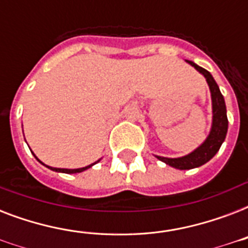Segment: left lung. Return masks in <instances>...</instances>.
<instances>
[{"label":"left lung","instance_id":"8db88e82","mask_svg":"<svg viewBox=\"0 0 248 248\" xmlns=\"http://www.w3.org/2000/svg\"><path fill=\"white\" fill-rule=\"evenodd\" d=\"M186 62L192 67L196 68L200 73H202L208 83L212 99V126L207 139L204 140L203 143L201 144L200 147L197 148L196 151H193L192 153H189L184 157H179V158H166V157L155 155L159 161L165 162L166 165L179 170L196 169V167H200V166L208 162L219 152L228 132L227 107H225L224 96L220 93L219 86L215 82V79H214L210 72L206 71L204 68L200 67V65H197L196 63H193L190 60H186Z\"/></svg>","mask_w":248,"mask_h":248}]
</instances>
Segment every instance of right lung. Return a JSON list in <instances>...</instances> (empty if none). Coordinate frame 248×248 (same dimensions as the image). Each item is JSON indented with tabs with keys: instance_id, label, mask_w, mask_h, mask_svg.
<instances>
[{
	"instance_id": "right-lung-1",
	"label": "right lung",
	"mask_w": 248,
	"mask_h": 248,
	"mask_svg": "<svg viewBox=\"0 0 248 248\" xmlns=\"http://www.w3.org/2000/svg\"><path fill=\"white\" fill-rule=\"evenodd\" d=\"M34 157H36V155H34ZM37 158V157H36ZM37 161H38V162H41L40 159L37 158ZM99 161H100V159H99ZM99 161H97V162H99ZM42 163V162H41ZM96 163V162H95ZM95 163H93V165H89V166H86V167H82V169H73V170H71V169H56V167H50V166H46V167H48V169L50 170H52V171H56V172H64V173H77V172H82V171H85V170H87V169H90V167H91V166H93L95 165ZM42 165H44V163H42Z\"/></svg>"
}]
</instances>
